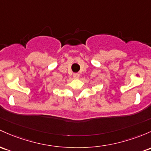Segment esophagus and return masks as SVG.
Returning <instances> with one entry per match:
<instances>
[{
	"mask_svg": "<svg viewBox=\"0 0 151 151\" xmlns=\"http://www.w3.org/2000/svg\"><path fill=\"white\" fill-rule=\"evenodd\" d=\"M73 77H74V79H78L79 77V74H74Z\"/></svg>",
	"mask_w": 151,
	"mask_h": 151,
	"instance_id": "34e87169",
	"label": "esophagus"
}]
</instances>
